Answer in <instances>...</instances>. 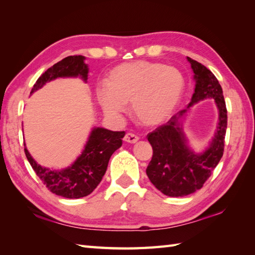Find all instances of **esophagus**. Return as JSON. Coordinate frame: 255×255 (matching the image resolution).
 <instances>
[{"instance_id":"esophagus-1","label":"esophagus","mask_w":255,"mask_h":255,"mask_svg":"<svg viewBox=\"0 0 255 255\" xmlns=\"http://www.w3.org/2000/svg\"><path fill=\"white\" fill-rule=\"evenodd\" d=\"M138 140H139V137L136 136V134L132 132H128L125 134V137H124V141H126L128 143H136Z\"/></svg>"}]
</instances>
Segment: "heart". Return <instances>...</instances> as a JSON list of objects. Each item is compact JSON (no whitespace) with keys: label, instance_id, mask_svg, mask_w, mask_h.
<instances>
[{"label":"heart","instance_id":"heart-1","mask_svg":"<svg viewBox=\"0 0 255 255\" xmlns=\"http://www.w3.org/2000/svg\"><path fill=\"white\" fill-rule=\"evenodd\" d=\"M107 85L96 89V99L103 112L119 116L130 102L137 121L144 126L166 122L183 99L186 79L180 69L160 62L132 61L114 68Z\"/></svg>","mask_w":255,"mask_h":255}]
</instances>
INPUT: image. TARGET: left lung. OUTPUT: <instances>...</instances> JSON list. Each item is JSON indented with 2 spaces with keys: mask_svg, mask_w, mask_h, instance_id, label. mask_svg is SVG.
<instances>
[{
  "mask_svg": "<svg viewBox=\"0 0 255 255\" xmlns=\"http://www.w3.org/2000/svg\"><path fill=\"white\" fill-rule=\"evenodd\" d=\"M187 60L195 80L191 102L187 108L147 136L153 154L145 172L151 183L170 197L186 196L202 188L219 163L225 148L227 108L223 89L210 70L189 57ZM207 98H213L219 108L218 129L209 147L202 153H195L182 130V118L189 107Z\"/></svg>",
  "mask_w": 255,
  "mask_h": 255,
  "instance_id": "obj_1",
  "label": "left lung"
}]
</instances>
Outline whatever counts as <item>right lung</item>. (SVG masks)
I'll return each mask as SVG.
<instances>
[{
    "instance_id": "add662e5",
    "label": "right lung",
    "mask_w": 255,
    "mask_h": 255,
    "mask_svg": "<svg viewBox=\"0 0 255 255\" xmlns=\"http://www.w3.org/2000/svg\"><path fill=\"white\" fill-rule=\"evenodd\" d=\"M88 73L89 67L85 63V57L69 56L42 73L32 86L30 94L58 78L79 77L86 82ZM124 136L125 131L94 127L77 160L61 170H51L38 164L24 143L25 154L37 176L50 192L66 198H81L90 195L101 183L112 154L122 147Z\"/></svg>"
}]
</instances>
